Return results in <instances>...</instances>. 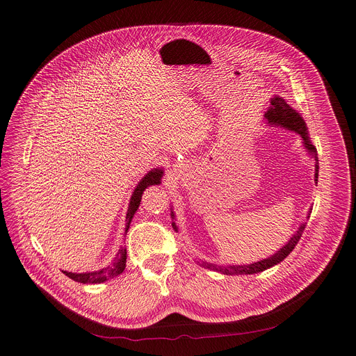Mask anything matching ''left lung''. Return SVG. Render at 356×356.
Returning a JSON list of instances; mask_svg holds the SVG:
<instances>
[{
	"mask_svg": "<svg viewBox=\"0 0 356 356\" xmlns=\"http://www.w3.org/2000/svg\"><path fill=\"white\" fill-rule=\"evenodd\" d=\"M265 117L268 118L269 124L272 125H280L286 129H290V131H294L297 132L301 138H302V142H304V146L307 147V150L310 152V154L316 158L317 161V165H316V169H318V159H317V149L312 145L310 142V138H309V134H307V127L306 124H304L302 118L298 115L297 111H294L286 101L282 98V97H275L272 98L270 101V108L268 110V113L265 114ZM318 179V170L316 173V181ZM310 217V214H309ZM307 217V218H309ZM175 231H177V227L176 224L173 222L172 224ZM304 228H306V224H302L298 231L293 235V238L280 249L277 250L273 257L268 258V259H264L261 262H257V264H252V265H248V266H216L213 264H207V262H202L200 264L201 266H204L206 269H213V270H218L224 275H253V273H259V272H264L275 265H277L279 262H282L286 257H289V253L294 249V246L297 245L298 239L301 238V234L304 231Z\"/></svg>",
	"mask_w": 356,
	"mask_h": 356,
	"instance_id": "8db88e82",
	"label": "left lung"
}]
</instances>
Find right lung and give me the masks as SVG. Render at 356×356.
I'll return each instance as SVG.
<instances>
[{
  "label": "right lung",
  "instance_id": "obj_1",
  "mask_svg": "<svg viewBox=\"0 0 356 356\" xmlns=\"http://www.w3.org/2000/svg\"><path fill=\"white\" fill-rule=\"evenodd\" d=\"M162 175H163V172L161 169H155V170L149 172L138 183V186L134 190V194L131 197V201H129V207H128V213H127V228H125V232L128 231L131 220H132L134 214L136 213V210H138V207L140 204V198H142V194H143L145 188L149 187V186L159 184L161 179H162ZM125 266H127V249L121 248L118 250V253H117L114 262L110 266L104 268V269H101L98 272H92V273H72V272H63V273L67 277H70L72 280H74V282L95 284V283H103V282H106L108 279H113V277L121 275L124 272Z\"/></svg>",
  "mask_w": 356,
  "mask_h": 356
}]
</instances>
